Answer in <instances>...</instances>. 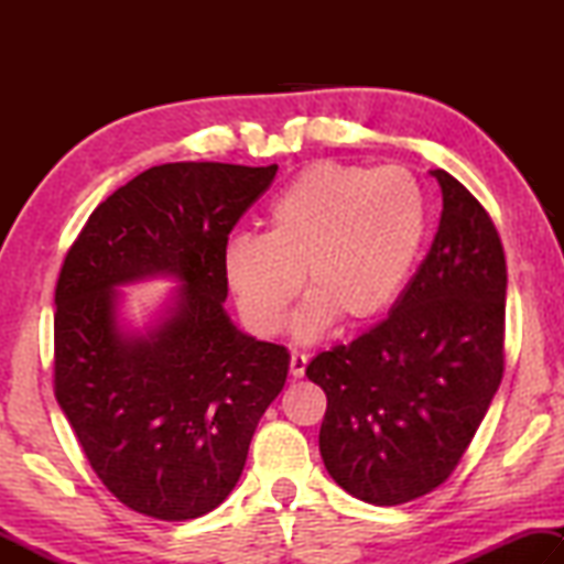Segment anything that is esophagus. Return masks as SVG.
Wrapping results in <instances>:
<instances>
[{"label":"esophagus","instance_id":"34e87169","mask_svg":"<svg viewBox=\"0 0 564 564\" xmlns=\"http://www.w3.org/2000/svg\"><path fill=\"white\" fill-rule=\"evenodd\" d=\"M305 366H308V356H303V352L293 350L291 352V376L293 378H303L305 376Z\"/></svg>","mask_w":564,"mask_h":564}]
</instances>
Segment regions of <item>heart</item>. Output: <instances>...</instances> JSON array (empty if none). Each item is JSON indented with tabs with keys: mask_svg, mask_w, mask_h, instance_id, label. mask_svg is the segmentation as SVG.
Wrapping results in <instances>:
<instances>
[{
	"mask_svg": "<svg viewBox=\"0 0 564 564\" xmlns=\"http://www.w3.org/2000/svg\"><path fill=\"white\" fill-rule=\"evenodd\" d=\"M425 234V202L405 169L343 161L305 166L265 214L263 236L226 241L221 269L256 336H275L301 283L308 299L293 333L311 340L333 323L362 326L395 303Z\"/></svg>",
	"mask_w": 564,
	"mask_h": 564,
	"instance_id": "obj_1",
	"label": "heart"
}]
</instances>
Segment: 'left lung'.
Segmentation results:
<instances>
[{
  "mask_svg": "<svg viewBox=\"0 0 564 564\" xmlns=\"http://www.w3.org/2000/svg\"><path fill=\"white\" fill-rule=\"evenodd\" d=\"M433 176L441 226L388 318L305 368L328 398L318 437L326 470L370 505L441 488L505 370L508 265L498 228L455 176Z\"/></svg>",
  "mask_w": 564,
  "mask_h": 564,
  "instance_id": "obj_1",
  "label": "left lung"
}]
</instances>
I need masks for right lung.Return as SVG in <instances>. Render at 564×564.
I'll return each mask as SVG.
<instances>
[{
  "label": "right lung",
  "mask_w": 564,
  "mask_h": 564,
  "mask_svg": "<svg viewBox=\"0 0 564 564\" xmlns=\"http://www.w3.org/2000/svg\"><path fill=\"white\" fill-rule=\"evenodd\" d=\"M279 166L176 161L101 202L54 291V395L107 490L147 518L218 508L243 473L261 415L283 390L289 350L226 316L221 253ZM174 274L172 316L149 337L116 326L121 282Z\"/></svg>",
  "instance_id": "right-lung-1"
}]
</instances>
